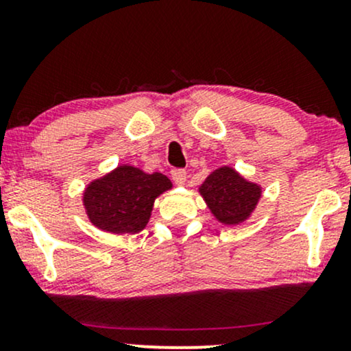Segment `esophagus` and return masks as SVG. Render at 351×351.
Masks as SVG:
<instances>
[{"label":"esophagus","mask_w":351,"mask_h":351,"mask_svg":"<svg viewBox=\"0 0 351 351\" xmlns=\"http://www.w3.org/2000/svg\"><path fill=\"white\" fill-rule=\"evenodd\" d=\"M186 170H183V168H173L171 170V180L175 181L178 186L181 184H184V181H186Z\"/></svg>","instance_id":"1"}]
</instances>
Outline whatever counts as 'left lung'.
Masks as SVG:
<instances>
[{
	"label": "left lung",
	"mask_w": 351,
	"mask_h": 351,
	"mask_svg": "<svg viewBox=\"0 0 351 351\" xmlns=\"http://www.w3.org/2000/svg\"><path fill=\"white\" fill-rule=\"evenodd\" d=\"M199 193L216 219L224 224L243 223L261 198V188L241 178L229 167L213 171L201 184Z\"/></svg>",
	"instance_id": "obj_1"
}]
</instances>
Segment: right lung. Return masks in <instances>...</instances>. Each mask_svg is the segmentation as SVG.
Listing matches in <instances>:
<instances>
[{
	"label": "right lung",
	"mask_w": 351,
	"mask_h": 351,
	"mask_svg": "<svg viewBox=\"0 0 351 351\" xmlns=\"http://www.w3.org/2000/svg\"><path fill=\"white\" fill-rule=\"evenodd\" d=\"M170 188L171 181L162 173L147 175L125 165L92 181L84 193V204L97 228L114 234H135L147 226L156 196Z\"/></svg>",
	"instance_id": "add662e5"
}]
</instances>
